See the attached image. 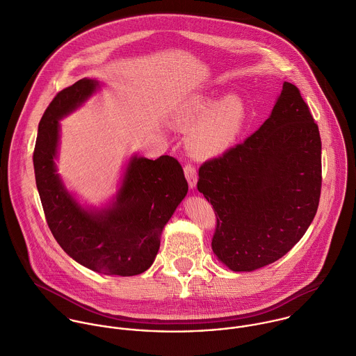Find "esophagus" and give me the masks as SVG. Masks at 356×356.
Returning a JSON list of instances; mask_svg holds the SVG:
<instances>
[{"label":"esophagus","mask_w":356,"mask_h":356,"mask_svg":"<svg viewBox=\"0 0 356 356\" xmlns=\"http://www.w3.org/2000/svg\"><path fill=\"white\" fill-rule=\"evenodd\" d=\"M184 175H186V179L188 181L190 188H195V184H197V180H198V175H197L195 168L193 165H186L184 166Z\"/></svg>","instance_id":"obj_1"}]
</instances>
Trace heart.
Masks as SVG:
<instances>
[{
  "instance_id": "heart-1",
  "label": "heart",
  "mask_w": 356,
  "mask_h": 356,
  "mask_svg": "<svg viewBox=\"0 0 356 356\" xmlns=\"http://www.w3.org/2000/svg\"><path fill=\"white\" fill-rule=\"evenodd\" d=\"M173 122L191 129L187 144L200 158H212L226 152L238 140L247 122V105L237 92L219 99L211 91L186 97L173 113Z\"/></svg>"
}]
</instances>
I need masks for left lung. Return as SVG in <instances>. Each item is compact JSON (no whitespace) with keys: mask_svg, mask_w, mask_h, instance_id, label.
I'll use <instances>...</instances> for the list:
<instances>
[{"mask_svg":"<svg viewBox=\"0 0 356 356\" xmlns=\"http://www.w3.org/2000/svg\"><path fill=\"white\" fill-rule=\"evenodd\" d=\"M197 188L216 215L212 250L233 272L284 257L311 226L322 188V141L300 90H283L264 124L200 168Z\"/></svg>","mask_w":356,"mask_h":356,"instance_id":"left-lung-1","label":"left lung"}]
</instances>
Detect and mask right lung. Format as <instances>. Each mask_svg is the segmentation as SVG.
Here are the masks:
<instances>
[{
  "label": "right lung",
  "instance_id": "1",
  "mask_svg": "<svg viewBox=\"0 0 356 356\" xmlns=\"http://www.w3.org/2000/svg\"><path fill=\"white\" fill-rule=\"evenodd\" d=\"M98 88V80L84 77L59 91L45 109L33 154L35 184L48 227L72 259L102 275L134 276L155 261L162 230L188 184L177 159L162 155L152 161L134 154L105 207H84L76 200L56 173L59 120Z\"/></svg>",
  "mask_w": 356,
  "mask_h": 356
}]
</instances>
